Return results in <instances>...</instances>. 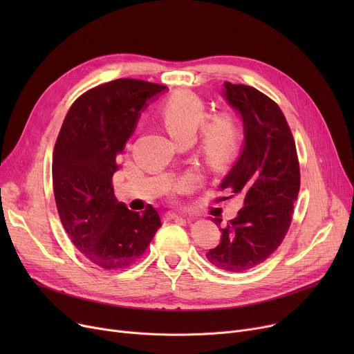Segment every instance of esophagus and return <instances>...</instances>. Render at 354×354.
Here are the masks:
<instances>
[{
	"label": "esophagus",
	"instance_id": "obj_1",
	"mask_svg": "<svg viewBox=\"0 0 354 354\" xmlns=\"http://www.w3.org/2000/svg\"><path fill=\"white\" fill-rule=\"evenodd\" d=\"M166 218L167 219H174V221H187V218L176 214V212H166Z\"/></svg>",
	"mask_w": 354,
	"mask_h": 354
}]
</instances>
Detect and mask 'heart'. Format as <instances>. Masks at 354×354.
<instances>
[{
  "instance_id": "heart-1",
  "label": "heart",
  "mask_w": 354,
  "mask_h": 354,
  "mask_svg": "<svg viewBox=\"0 0 354 354\" xmlns=\"http://www.w3.org/2000/svg\"><path fill=\"white\" fill-rule=\"evenodd\" d=\"M160 118L167 133L178 143L192 142L202 126L201 147L214 167L227 165L236 155L243 140L241 127L230 113L215 115L202 125L207 118V106L201 97L187 90L176 91L163 103Z\"/></svg>"
}]
</instances>
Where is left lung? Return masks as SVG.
I'll list each match as a JSON object with an SVG mask.
<instances>
[{
    "instance_id": "obj_1",
    "label": "left lung",
    "mask_w": 354,
    "mask_h": 354,
    "mask_svg": "<svg viewBox=\"0 0 354 354\" xmlns=\"http://www.w3.org/2000/svg\"><path fill=\"white\" fill-rule=\"evenodd\" d=\"M222 97L243 122L239 156L219 183L244 198L238 215L222 224L221 243L207 252L219 270L243 272L261 264L284 239L300 191L295 143L281 109L261 91L225 82Z\"/></svg>"
}]
</instances>
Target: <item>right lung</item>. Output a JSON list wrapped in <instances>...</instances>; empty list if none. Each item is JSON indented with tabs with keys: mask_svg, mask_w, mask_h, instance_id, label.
<instances>
[{
	"mask_svg": "<svg viewBox=\"0 0 354 354\" xmlns=\"http://www.w3.org/2000/svg\"><path fill=\"white\" fill-rule=\"evenodd\" d=\"M166 86L118 79L86 91L67 111L53 153V189L62 224L83 255L104 270L133 264L162 225L147 205L139 214L115 196L118 155L142 111Z\"/></svg>",
	"mask_w": 354,
	"mask_h": 354,
	"instance_id": "add662e5",
	"label": "right lung"
}]
</instances>
